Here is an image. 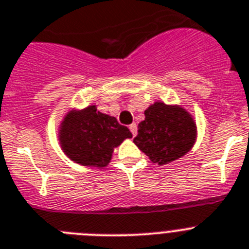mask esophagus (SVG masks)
<instances>
[{"label": "esophagus", "mask_w": 249, "mask_h": 249, "mask_svg": "<svg viewBox=\"0 0 249 249\" xmlns=\"http://www.w3.org/2000/svg\"><path fill=\"white\" fill-rule=\"evenodd\" d=\"M129 129H130L131 134H133V137H135V135L138 134V125L134 123V124H131L130 126H129Z\"/></svg>", "instance_id": "obj_1"}]
</instances>
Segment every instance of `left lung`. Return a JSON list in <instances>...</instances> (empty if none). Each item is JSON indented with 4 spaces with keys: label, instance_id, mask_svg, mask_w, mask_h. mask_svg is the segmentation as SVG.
<instances>
[{
    "label": "left lung",
    "instance_id": "1",
    "mask_svg": "<svg viewBox=\"0 0 249 249\" xmlns=\"http://www.w3.org/2000/svg\"><path fill=\"white\" fill-rule=\"evenodd\" d=\"M144 114L145 119L138 125L134 142L153 163L164 165L193 148L196 138V123L183 107L154 103Z\"/></svg>",
    "mask_w": 249,
    "mask_h": 249
}]
</instances>
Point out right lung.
<instances>
[{
    "label": "right lung",
    "mask_w": 249,
    "mask_h": 249,
    "mask_svg": "<svg viewBox=\"0 0 249 249\" xmlns=\"http://www.w3.org/2000/svg\"><path fill=\"white\" fill-rule=\"evenodd\" d=\"M131 137L126 126L114 116L96 111L95 105L66 114L59 131L62 150L71 160L98 168L107 166L114 148Z\"/></svg>",
    "instance_id": "add662e5"
}]
</instances>
